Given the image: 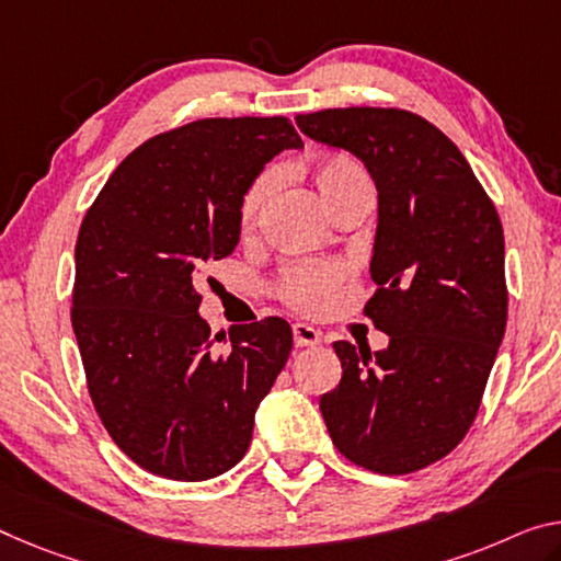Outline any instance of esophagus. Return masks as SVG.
I'll use <instances>...</instances> for the list:
<instances>
[{
  "label": "esophagus",
  "instance_id": "34e87169",
  "mask_svg": "<svg viewBox=\"0 0 561 561\" xmlns=\"http://www.w3.org/2000/svg\"><path fill=\"white\" fill-rule=\"evenodd\" d=\"M293 341H296L298 348L318 346V343H321V333H318L313 325H308V323H296L293 325Z\"/></svg>",
  "mask_w": 561,
  "mask_h": 561
}]
</instances>
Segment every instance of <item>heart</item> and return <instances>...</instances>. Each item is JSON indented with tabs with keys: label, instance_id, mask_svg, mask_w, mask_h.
<instances>
[{
	"label": "heart",
	"instance_id": "heart-1",
	"mask_svg": "<svg viewBox=\"0 0 561 561\" xmlns=\"http://www.w3.org/2000/svg\"><path fill=\"white\" fill-rule=\"evenodd\" d=\"M313 183L321 193L325 205H333L339 197L351 193L353 187L368 185L356 162L346 154H325L313 165ZM275 191V175L273 172H263L255 183L248 187L243 195V203H240V230L251 232L257 222V215L265 208V203L271 201ZM343 271L339 265L331 263H308V265H293L286 273H283L280 280V293L283 298L288 300L290 306L313 310L321 306V300L329 296L335 288V283L341 280Z\"/></svg>",
	"mask_w": 561,
	"mask_h": 561
}]
</instances>
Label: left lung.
Listing matches in <instances>:
<instances>
[{
  "instance_id": "8db88e82",
  "label": "left lung",
  "mask_w": 561,
  "mask_h": 561,
  "mask_svg": "<svg viewBox=\"0 0 561 561\" xmlns=\"http://www.w3.org/2000/svg\"><path fill=\"white\" fill-rule=\"evenodd\" d=\"M310 140L356 154L378 191L366 316L383 351L335 341L341 383L321 396L335 449L376 473L454 451L477 419L506 329L504 230L461 150L393 107L298 115Z\"/></svg>"
}]
</instances>
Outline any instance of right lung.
<instances>
[{"instance_id": "obj_1", "label": "right lung", "mask_w": 561, "mask_h": 561, "mask_svg": "<svg viewBox=\"0 0 561 561\" xmlns=\"http://www.w3.org/2000/svg\"><path fill=\"white\" fill-rule=\"evenodd\" d=\"M290 148L304 140L288 117L195 119L127 154L84 215L72 329L94 411L145 471L205 481L251 446L293 331L275 316L232 325L215 351L226 333L197 313V288L236 251L248 187Z\"/></svg>"}]
</instances>
